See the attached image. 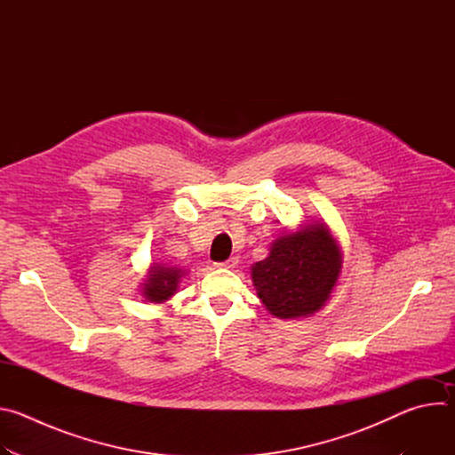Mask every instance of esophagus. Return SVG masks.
Returning a JSON list of instances; mask_svg holds the SVG:
<instances>
[{
    "mask_svg": "<svg viewBox=\"0 0 455 455\" xmlns=\"http://www.w3.org/2000/svg\"><path fill=\"white\" fill-rule=\"evenodd\" d=\"M237 263H239V259H237V257H230V259H227V261L218 263L216 267H220V268H235V267H237Z\"/></svg>",
    "mask_w": 455,
    "mask_h": 455,
    "instance_id": "esophagus-1",
    "label": "esophagus"
}]
</instances>
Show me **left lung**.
Segmentation results:
<instances>
[{
	"label": "left lung",
	"mask_w": 455,
	"mask_h": 455,
	"mask_svg": "<svg viewBox=\"0 0 455 455\" xmlns=\"http://www.w3.org/2000/svg\"><path fill=\"white\" fill-rule=\"evenodd\" d=\"M344 265L342 248L322 221L279 235L270 253L251 267L257 297L275 318L297 320L318 313L330 300Z\"/></svg>",
	"instance_id": "obj_1"
}]
</instances>
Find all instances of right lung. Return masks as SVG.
Segmentation results:
<instances>
[{"mask_svg": "<svg viewBox=\"0 0 455 455\" xmlns=\"http://www.w3.org/2000/svg\"><path fill=\"white\" fill-rule=\"evenodd\" d=\"M185 274L187 270H181L178 267L153 263L148 270L146 281L140 286V293L148 302L164 304L178 291V286Z\"/></svg>", "mask_w": 455, "mask_h": 455, "instance_id": "1", "label": "right lung"}]
</instances>
